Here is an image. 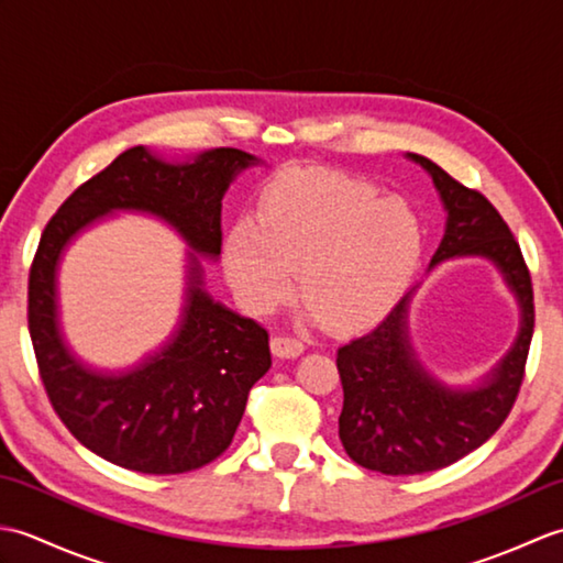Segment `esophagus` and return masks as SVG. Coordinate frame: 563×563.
I'll return each mask as SVG.
<instances>
[{"mask_svg":"<svg viewBox=\"0 0 563 563\" xmlns=\"http://www.w3.org/2000/svg\"><path fill=\"white\" fill-rule=\"evenodd\" d=\"M271 351L273 355L278 357H297L305 351V343L297 339H288V336H273L271 339Z\"/></svg>","mask_w":563,"mask_h":563,"instance_id":"34e87169","label":"esophagus"}]
</instances>
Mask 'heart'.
<instances>
[{
  "label": "heart",
  "mask_w": 563,
  "mask_h": 563,
  "mask_svg": "<svg viewBox=\"0 0 563 563\" xmlns=\"http://www.w3.org/2000/svg\"><path fill=\"white\" fill-rule=\"evenodd\" d=\"M423 224L399 198H379L363 178L300 169L271 184L254 222L224 239V268L251 312L292 295L331 329L373 324L399 302L423 256Z\"/></svg>",
  "instance_id": "heart-1"
}]
</instances>
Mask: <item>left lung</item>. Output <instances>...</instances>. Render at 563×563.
Here are the masks:
<instances>
[{
    "label": "left lung",
    "instance_id": "8db88e82",
    "mask_svg": "<svg viewBox=\"0 0 563 563\" xmlns=\"http://www.w3.org/2000/svg\"><path fill=\"white\" fill-rule=\"evenodd\" d=\"M433 176L448 210V230L430 268L452 256L492 258L522 309L520 336L479 389L454 391L430 377L413 357L406 314L411 292L369 329L341 345L336 367L343 387L339 438L349 457L369 472L409 476L462 460L504 426L525 377L534 295L520 244L500 212L479 190L466 188L438 164L409 154Z\"/></svg>",
    "mask_w": 563,
    "mask_h": 563
}]
</instances>
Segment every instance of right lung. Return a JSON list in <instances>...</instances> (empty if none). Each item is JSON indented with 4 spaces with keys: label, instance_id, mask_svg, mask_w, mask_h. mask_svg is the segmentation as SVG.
Instances as JSON below:
<instances>
[{
    "label": "right lung",
    "instance_id": "add662e5",
    "mask_svg": "<svg viewBox=\"0 0 563 563\" xmlns=\"http://www.w3.org/2000/svg\"><path fill=\"white\" fill-rule=\"evenodd\" d=\"M258 159L234 147L166 164L145 147L115 157L45 224L29 273V331L47 399L84 448L142 474H186L218 460L242 421L251 387L268 373V331L200 288L190 254L181 329L162 353L125 375H99L65 349L57 329L55 271L67 242L113 210L166 220L202 256H220L222 198Z\"/></svg>",
    "mask_w": 563,
    "mask_h": 563
}]
</instances>
